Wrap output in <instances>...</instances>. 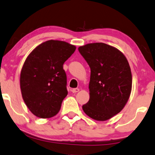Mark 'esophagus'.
I'll return each instance as SVG.
<instances>
[{
	"label": "esophagus",
	"mask_w": 155,
	"mask_h": 155,
	"mask_svg": "<svg viewBox=\"0 0 155 155\" xmlns=\"http://www.w3.org/2000/svg\"><path fill=\"white\" fill-rule=\"evenodd\" d=\"M71 91H72V93H77V92H78V91H79V89L77 88H73L72 90H71Z\"/></svg>",
	"instance_id": "34e87169"
}]
</instances>
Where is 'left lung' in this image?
<instances>
[{"mask_svg": "<svg viewBox=\"0 0 155 155\" xmlns=\"http://www.w3.org/2000/svg\"><path fill=\"white\" fill-rule=\"evenodd\" d=\"M78 51L91 68L90 99L83 110L95 120H107L120 112L129 98V64L118 49L103 43H89Z\"/></svg>", "mask_w": 155, "mask_h": 155, "instance_id": "8db88e82", "label": "left lung"}]
</instances>
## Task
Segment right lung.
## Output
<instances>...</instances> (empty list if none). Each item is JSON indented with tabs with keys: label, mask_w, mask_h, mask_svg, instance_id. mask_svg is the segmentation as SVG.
<instances>
[{
	"label": "right lung",
	"mask_w": 155,
	"mask_h": 155,
	"mask_svg": "<svg viewBox=\"0 0 155 155\" xmlns=\"http://www.w3.org/2000/svg\"><path fill=\"white\" fill-rule=\"evenodd\" d=\"M75 50L64 41L50 40L27 57L20 75L21 95L27 107L39 118H51L60 111L68 93L63 64Z\"/></svg>",
	"instance_id": "obj_1"
}]
</instances>
